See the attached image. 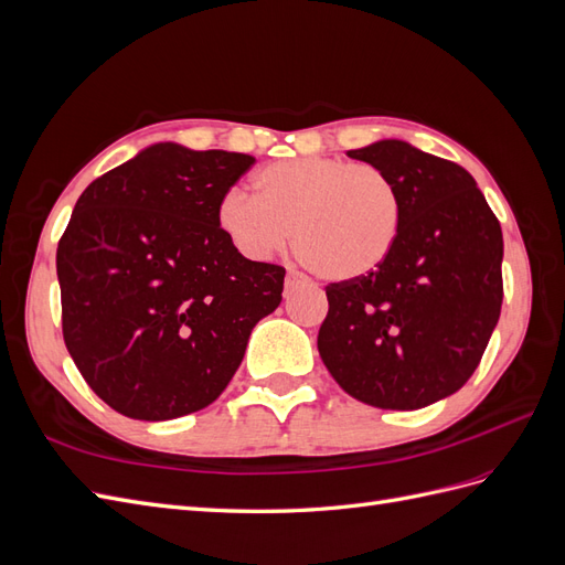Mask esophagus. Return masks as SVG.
Instances as JSON below:
<instances>
[{"instance_id":"1","label":"esophagus","mask_w":565,"mask_h":565,"mask_svg":"<svg viewBox=\"0 0 565 565\" xmlns=\"http://www.w3.org/2000/svg\"><path fill=\"white\" fill-rule=\"evenodd\" d=\"M301 282H306V278L301 276V273L287 270V278H285V287H287V289H295V287H299Z\"/></svg>"}]
</instances>
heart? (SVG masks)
Listing matches in <instances>:
<instances>
[{
	"instance_id": "b5f03b06",
	"label": "heart",
	"mask_w": 565,
	"mask_h": 565,
	"mask_svg": "<svg viewBox=\"0 0 565 565\" xmlns=\"http://www.w3.org/2000/svg\"><path fill=\"white\" fill-rule=\"evenodd\" d=\"M218 200L216 224L245 259L268 262L295 233L299 259L324 280H353L386 262L401 233V195L372 164L339 158H292Z\"/></svg>"
}]
</instances>
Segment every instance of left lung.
Wrapping results in <instances>:
<instances>
[{"label": "left lung", "instance_id": "left-lung-1", "mask_svg": "<svg viewBox=\"0 0 565 565\" xmlns=\"http://www.w3.org/2000/svg\"><path fill=\"white\" fill-rule=\"evenodd\" d=\"M393 181L401 233L382 266L324 287L318 351L337 384L419 409L467 384L502 309V228L465 167L384 139L349 150Z\"/></svg>", "mask_w": 565, "mask_h": 565}]
</instances>
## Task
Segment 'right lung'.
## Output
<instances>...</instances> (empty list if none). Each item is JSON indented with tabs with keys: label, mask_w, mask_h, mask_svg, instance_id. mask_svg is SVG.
I'll list each match as a JSON object with an SVG mask.
<instances>
[{
	"label": "right lung",
	"mask_w": 565,
	"mask_h": 565,
	"mask_svg": "<svg viewBox=\"0 0 565 565\" xmlns=\"http://www.w3.org/2000/svg\"><path fill=\"white\" fill-rule=\"evenodd\" d=\"M252 156L156 143L87 185L56 249L63 339L119 415L162 422L214 403L285 268L249 262L216 207Z\"/></svg>",
	"instance_id": "obj_1"
}]
</instances>
